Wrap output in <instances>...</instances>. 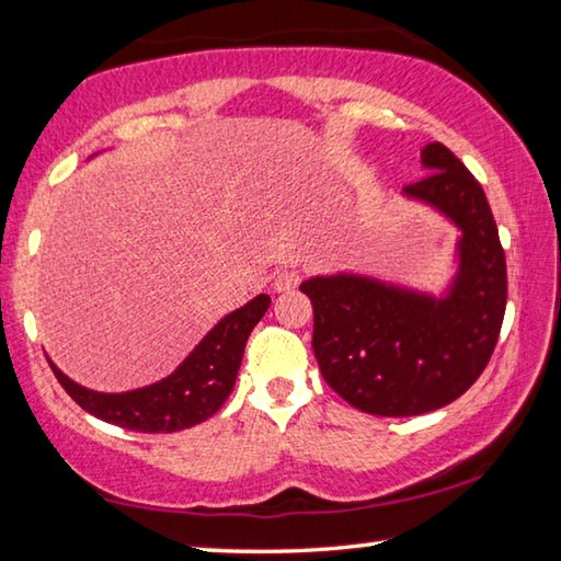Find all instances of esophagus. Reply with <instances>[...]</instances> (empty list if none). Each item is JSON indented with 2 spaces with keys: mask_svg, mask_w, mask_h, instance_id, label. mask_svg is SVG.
<instances>
[{
  "mask_svg": "<svg viewBox=\"0 0 561 561\" xmlns=\"http://www.w3.org/2000/svg\"><path fill=\"white\" fill-rule=\"evenodd\" d=\"M299 284V272L297 270H282L277 272V277H274L272 287L274 291H289Z\"/></svg>",
  "mask_w": 561,
  "mask_h": 561,
  "instance_id": "obj_1",
  "label": "esophagus"
}]
</instances>
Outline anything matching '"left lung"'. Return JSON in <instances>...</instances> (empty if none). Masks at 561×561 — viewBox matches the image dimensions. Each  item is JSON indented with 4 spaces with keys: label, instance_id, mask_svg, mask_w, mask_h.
Masks as SVG:
<instances>
[{
    "label": "left lung",
    "instance_id": "1",
    "mask_svg": "<svg viewBox=\"0 0 561 561\" xmlns=\"http://www.w3.org/2000/svg\"><path fill=\"white\" fill-rule=\"evenodd\" d=\"M421 165L431 175L405 185L403 197L460 230L443 294L354 272L299 287L314 307L321 376L371 415H423L460 398L485 371L505 317V252L480 183L443 144L425 146Z\"/></svg>",
    "mask_w": 561,
    "mask_h": 561
}]
</instances>
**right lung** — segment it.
<instances>
[{"label": "right lung", "instance_id": "right-lung-1", "mask_svg": "<svg viewBox=\"0 0 561 561\" xmlns=\"http://www.w3.org/2000/svg\"><path fill=\"white\" fill-rule=\"evenodd\" d=\"M267 294L230 311L207 331L173 374L136 391L101 393L71 381L49 358L54 376L83 411L138 433H175L213 417L232 393L244 344L270 309Z\"/></svg>", "mask_w": 561, "mask_h": 561}]
</instances>
